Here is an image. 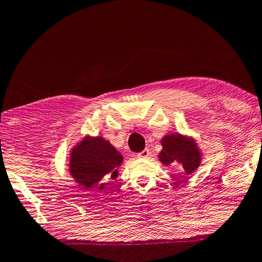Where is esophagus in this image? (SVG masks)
Here are the masks:
<instances>
[{
  "instance_id": "esophagus-1",
  "label": "esophagus",
  "mask_w": 262,
  "mask_h": 262,
  "mask_svg": "<svg viewBox=\"0 0 262 262\" xmlns=\"http://www.w3.org/2000/svg\"><path fill=\"white\" fill-rule=\"evenodd\" d=\"M137 156H138V158H148V157L151 156V152L148 148H145V150H143L142 152H139V154H137Z\"/></svg>"
}]
</instances>
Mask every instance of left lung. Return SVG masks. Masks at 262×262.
<instances>
[{"instance_id": "left-lung-1", "label": "left lung", "mask_w": 262, "mask_h": 262, "mask_svg": "<svg viewBox=\"0 0 262 262\" xmlns=\"http://www.w3.org/2000/svg\"><path fill=\"white\" fill-rule=\"evenodd\" d=\"M162 145L163 150L159 154V160L165 166L179 163L186 174H191L199 167L201 154L192 138L179 134L167 135L162 139Z\"/></svg>"}]
</instances>
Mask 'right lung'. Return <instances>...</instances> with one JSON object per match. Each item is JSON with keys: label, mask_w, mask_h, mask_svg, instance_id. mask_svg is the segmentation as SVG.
Here are the masks:
<instances>
[{"label": "right lung", "mask_w": 262, "mask_h": 262, "mask_svg": "<svg viewBox=\"0 0 262 262\" xmlns=\"http://www.w3.org/2000/svg\"><path fill=\"white\" fill-rule=\"evenodd\" d=\"M123 156L102 137H85L71 151L69 171L83 188L104 190V183L116 179Z\"/></svg>", "instance_id": "add662e5"}]
</instances>
